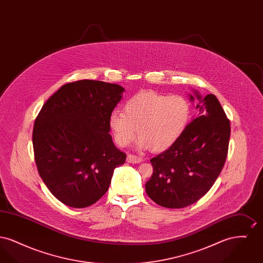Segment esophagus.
<instances>
[{
    "label": "esophagus",
    "instance_id": "34e87169",
    "mask_svg": "<svg viewBox=\"0 0 263 263\" xmlns=\"http://www.w3.org/2000/svg\"><path fill=\"white\" fill-rule=\"evenodd\" d=\"M126 161H127V163H141V162L143 161V159H142V158H140V157H138V156H135V155H131V154H129V155L127 156Z\"/></svg>",
    "mask_w": 263,
    "mask_h": 263
}]
</instances>
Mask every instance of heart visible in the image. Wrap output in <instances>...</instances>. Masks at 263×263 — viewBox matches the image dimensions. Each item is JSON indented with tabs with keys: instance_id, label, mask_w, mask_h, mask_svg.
I'll return each instance as SVG.
<instances>
[{
	"instance_id": "1",
	"label": "heart",
	"mask_w": 263,
	"mask_h": 263,
	"mask_svg": "<svg viewBox=\"0 0 263 263\" xmlns=\"http://www.w3.org/2000/svg\"><path fill=\"white\" fill-rule=\"evenodd\" d=\"M124 113L113 111L108 125L115 143L129 146L138 135L140 149L163 152L182 137L191 120L192 107L181 95L140 91L126 101Z\"/></svg>"
}]
</instances>
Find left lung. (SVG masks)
I'll return each mask as SVG.
<instances>
[{"label":"left lung","instance_id":"obj_1","mask_svg":"<svg viewBox=\"0 0 263 263\" xmlns=\"http://www.w3.org/2000/svg\"><path fill=\"white\" fill-rule=\"evenodd\" d=\"M198 100V116L174 146L151 159L154 172L146 183L152 200L165 208L189 206L203 197L225 164L231 135L230 120L214 95Z\"/></svg>","mask_w":263,"mask_h":263}]
</instances>
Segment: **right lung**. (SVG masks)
I'll use <instances>...</instances> for the list:
<instances>
[{"mask_svg": "<svg viewBox=\"0 0 263 263\" xmlns=\"http://www.w3.org/2000/svg\"><path fill=\"white\" fill-rule=\"evenodd\" d=\"M124 88L93 80L68 83L43 104L32 143L38 174L67 206L85 208L106 193L126 155L113 144L108 117Z\"/></svg>", "mask_w": 263, "mask_h": 263, "instance_id": "right-lung-1", "label": "right lung"}]
</instances>
